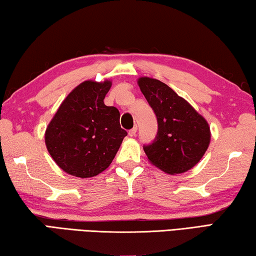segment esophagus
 <instances>
[{
	"mask_svg": "<svg viewBox=\"0 0 256 256\" xmlns=\"http://www.w3.org/2000/svg\"><path fill=\"white\" fill-rule=\"evenodd\" d=\"M136 131H138V126H136V125H134V128H131V130H130V131H128V136H136Z\"/></svg>",
	"mask_w": 256,
	"mask_h": 256,
	"instance_id": "34e87169",
	"label": "esophagus"
}]
</instances>
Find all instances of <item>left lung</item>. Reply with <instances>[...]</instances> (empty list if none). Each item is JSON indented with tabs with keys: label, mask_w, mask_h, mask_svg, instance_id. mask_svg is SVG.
Here are the masks:
<instances>
[{
	"label": "left lung",
	"mask_w": 256,
	"mask_h": 256,
	"mask_svg": "<svg viewBox=\"0 0 256 256\" xmlns=\"http://www.w3.org/2000/svg\"><path fill=\"white\" fill-rule=\"evenodd\" d=\"M138 84L158 120L154 141L144 146L148 160L170 175L190 170L200 162L210 144L209 124L164 82L141 76Z\"/></svg>",
	"instance_id": "obj_1"
}]
</instances>
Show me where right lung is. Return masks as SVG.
Segmentation results:
<instances>
[{
  "label": "right lung",
  "mask_w": 256,
  "mask_h": 256,
  "mask_svg": "<svg viewBox=\"0 0 256 256\" xmlns=\"http://www.w3.org/2000/svg\"><path fill=\"white\" fill-rule=\"evenodd\" d=\"M112 82L84 81L60 104L45 132V144L56 164L68 174L89 178L112 164L128 136L120 112L104 104Z\"/></svg>",
  "instance_id": "right-lung-1"
}]
</instances>
